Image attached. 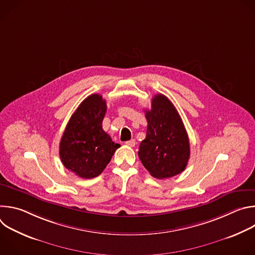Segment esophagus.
I'll return each mask as SVG.
<instances>
[{
	"label": "esophagus",
	"instance_id": "obj_1",
	"mask_svg": "<svg viewBox=\"0 0 255 255\" xmlns=\"http://www.w3.org/2000/svg\"><path fill=\"white\" fill-rule=\"evenodd\" d=\"M125 143H126V145H128V146H131V147H133V146H135L136 141H135L134 139H131V140H128V141H126Z\"/></svg>",
	"mask_w": 255,
	"mask_h": 255
}]
</instances>
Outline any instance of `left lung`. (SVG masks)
Returning a JSON list of instances; mask_svg holds the SVG:
<instances>
[{
    "mask_svg": "<svg viewBox=\"0 0 255 255\" xmlns=\"http://www.w3.org/2000/svg\"><path fill=\"white\" fill-rule=\"evenodd\" d=\"M145 117L146 137L138 151L144 167L159 179L184 171L190 158V141L175 107L164 95H155Z\"/></svg>",
    "mask_w": 255,
    "mask_h": 255,
    "instance_id": "left-lung-1",
    "label": "left lung"
}]
</instances>
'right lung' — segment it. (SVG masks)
Segmentation results:
<instances>
[{
  "label": "right lung",
  "mask_w": 255,
  "mask_h": 255,
  "mask_svg": "<svg viewBox=\"0 0 255 255\" xmlns=\"http://www.w3.org/2000/svg\"><path fill=\"white\" fill-rule=\"evenodd\" d=\"M107 104L101 95L85 99L70 117L59 144L62 164L82 178L102 173L120 144L102 127Z\"/></svg>",
  "instance_id": "add662e5"
}]
</instances>
